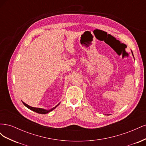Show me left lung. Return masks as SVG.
Segmentation results:
<instances>
[{
	"instance_id": "1",
	"label": "left lung",
	"mask_w": 146,
	"mask_h": 146,
	"mask_svg": "<svg viewBox=\"0 0 146 146\" xmlns=\"http://www.w3.org/2000/svg\"><path fill=\"white\" fill-rule=\"evenodd\" d=\"M131 53H132V55H133V52H132V51H131Z\"/></svg>"
}]
</instances>
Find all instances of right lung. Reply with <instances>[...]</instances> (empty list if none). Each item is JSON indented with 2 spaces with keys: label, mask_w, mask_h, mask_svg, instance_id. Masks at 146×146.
Returning <instances> with one entry per match:
<instances>
[{
  "label": "right lung",
  "mask_w": 146,
  "mask_h": 146,
  "mask_svg": "<svg viewBox=\"0 0 146 146\" xmlns=\"http://www.w3.org/2000/svg\"><path fill=\"white\" fill-rule=\"evenodd\" d=\"M23 104L26 107H27V108H29L30 110H32V111H35V112H36V113H39V114H47V113H48L50 112L51 111H52V110H54L56 107H58V106L60 105V103H59L58 105H57L56 106H55V107H54L53 108H52V109H50V110H46L42 109V108H35V107H30V106H29V105H28L27 104H26L25 103H24V102H23Z\"/></svg>",
  "instance_id": "1"
}]
</instances>
